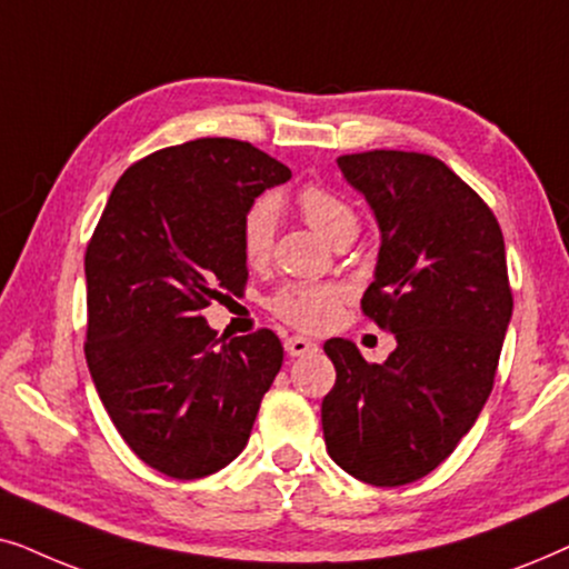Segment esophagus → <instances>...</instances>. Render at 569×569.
<instances>
[{"label":"esophagus","instance_id":"obj_1","mask_svg":"<svg viewBox=\"0 0 569 569\" xmlns=\"http://www.w3.org/2000/svg\"><path fill=\"white\" fill-rule=\"evenodd\" d=\"M286 353L289 356H309V353H317V343H312L309 338H301V336H291L286 338Z\"/></svg>","mask_w":569,"mask_h":569}]
</instances>
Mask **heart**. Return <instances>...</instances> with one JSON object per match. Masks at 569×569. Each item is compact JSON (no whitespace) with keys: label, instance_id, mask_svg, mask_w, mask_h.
Segmentation results:
<instances>
[{"label":"heart","instance_id":"obj_1","mask_svg":"<svg viewBox=\"0 0 569 569\" xmlns=\"http://www.w3.org/2000/svg\"><path fill=\"white\" fill-rule=\"evenodd\" d=\"M297 208L305 221L330 244L353 239L359 231L356 210L322 184L299 189ZM272 237H276V210L268 200H254L241 218V252L247 262L260 264L268 260ZM343 301L346 289L338 283H289L272 293L270 312L301 332H322L338 320Z\"/></svg>","mask_w":569,"mask_h":569}]
</instances>
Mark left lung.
<instances>
[{
  "instance_id": "1",
  "label": "left lung",
  "mask_w": 569,
  "mask_h": 569,
  "mask_svg": "<svg viewBox=\"0 0 569 569\" xmlns=\"http://www.w3.org/2000/svg\"><path fill=\"white\" fill-rule=\"evenodd\" d=\"M382 231L361 312L396 336L385 363L330 338L322 400L330 458L353 479L403 487L435 471L487 403L512 317L505 239L487 202L439 158L367 150L338 158Z\"/></svg>"
}]
</instances>
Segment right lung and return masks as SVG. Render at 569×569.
Returning <instances> with one entry per match:
<instances>
[{
    "mask_svg": "<svg viewBox=\"0 0 569 569\" xmlns=\"http://www.w3.org/2000/svg\"><path fill=\"white\" fill-rule=\"evenodd\" d=\"M289 166L244 140L200 138L132 163L88 241L86 359L142 463L202 479L244 450L283 363L268 328L221 336L202 309L247 283L241 218Z\"/></svg>",
    "mask_w": 569,
    "mask_h": 569,
    "instance_id": "1",
    "label": "right lung"
}]
</instances>
